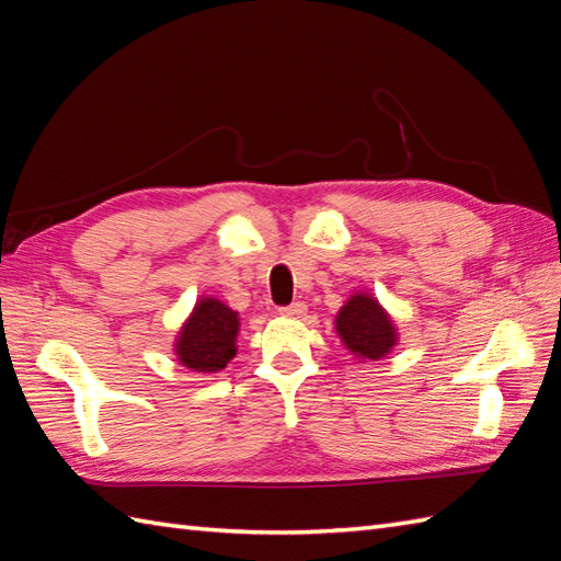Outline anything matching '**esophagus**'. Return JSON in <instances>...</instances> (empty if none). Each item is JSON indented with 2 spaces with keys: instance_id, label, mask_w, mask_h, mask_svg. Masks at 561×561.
<instances>
[{
  "instance_id": "34e87169",
  "label": "esophagus",
  "mask_w": 561,
  "mask_h": 561,
  "mask_svg": "<svg viewBox=\"0 0 561 561\" xmlns=\"http://www.w3.org/2000/svg\"><path fill=\"white\" fill-rule=\"evenodd\" d=\"M306 306L304 304H291V306H286V308H279V316L282 318H294V320H298V318H304L306 316Z\"/></svg>"
}]
</instances>
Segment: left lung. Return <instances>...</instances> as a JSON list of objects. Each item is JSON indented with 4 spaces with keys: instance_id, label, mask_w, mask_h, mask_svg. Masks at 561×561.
Segmentation results:
<instances>
[{
    "instance_id": "1",
    "label": "left lung",
    "mask_w": 561,
    "mask_h": 561,
    "mask_svg": "<svg viewBox=\"0 0 561 561\" xmlns=\"http://www.w3.org/2000/svg\"><path fill=\"white\" fill-rule=\"evenodd\" d=\"M334 332L358 360H382L399 344L394 318L368 291H356L346 298L334 316Z\"/></svg>"
}]
</instances>
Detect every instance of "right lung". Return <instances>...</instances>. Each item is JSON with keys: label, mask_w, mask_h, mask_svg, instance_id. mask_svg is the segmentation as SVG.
I'll return each instance as SVG.
<instances>
[{"label": "right lung", "mask_w": 561, "mask_h": 561, "mask_svg": "<svg viewBox=\"0 0 561 561\" xmlns=\"http://www.w3.org/2000/svg\"><path fill=\"white\" fill-rule=\"evenodd\" d=\"M241 318L215 296H201L174 340V356L193 373H219L237 356Z\"/></svg>", "instance_id": "right-lung-1"}]
</instances>
